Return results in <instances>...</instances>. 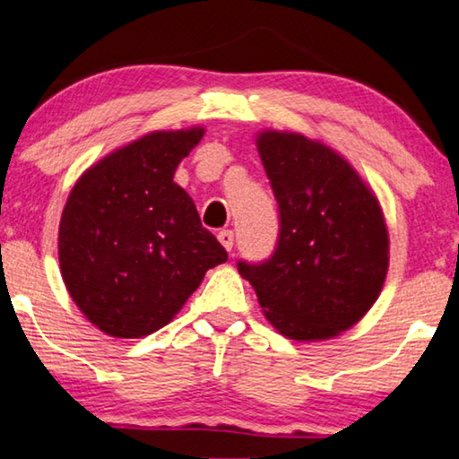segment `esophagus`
<instances>
[{
  "instance_id": "esophagus-1",
  "label": "esophagus",
  "mask_w": 459,
  "mask_h": 459,
  "mask_svg": "<svg viewBox=\"0 0 459 459\" xmlns=\"http://www.w3.org/2000/svg\"><path fill=\"white\" fill-rule=\"evenodd\" d=\"M218 241L222 243L226 252H230V249H233V246H235V233H233V230H229V229L220 230V233H218Z\"/></svg>"
}]
</instances>
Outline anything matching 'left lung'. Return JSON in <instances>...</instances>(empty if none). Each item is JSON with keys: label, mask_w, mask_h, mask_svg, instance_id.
<instances>
[{"label": "left lung", "mask_w": 459, "mask_h": 459, "mask_svg": "<svg viewBox=\"0 0 459 459\" xmlns=\"http://www.w3.org/2000/svg\"><path fill=\"white\" fill-rule=\"evenodd\" d=\"M258 152L279 204V239L258 264L239 260L262 313L290 340H327L374 307L388 271V229L354 168L302 134L266 130Z\"/></svg>", "instance_id": "obj_1"}]
</instances>
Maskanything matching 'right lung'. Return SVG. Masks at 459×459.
<instances>
[{
  "mask_svg": "<svg viewBox=\"0 0 459 459\" xmlns=\"http://www.w3.org/2000/svg\"><path fill=\"white\" fill-rule=\"evenodd\" d=\"M204 127L151 132L85 169L58 229L65 285L113 338H143L178 315L210 268L229 260L174 182Z\"/></svg>",
  "mask_w": 459,
  "mask_h": 459,
  "instance_id": "1",
  "label": "right lung"
}]
</instances>
